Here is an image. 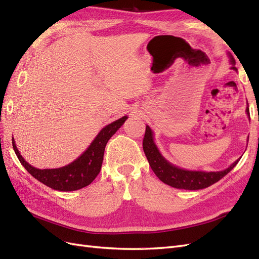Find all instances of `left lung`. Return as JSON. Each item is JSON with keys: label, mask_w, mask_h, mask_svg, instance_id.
Listing matches in <instances>:
<instances>
[{"label": "left lung", "mask_w": 259, "mask_h": 259, "mask_svg": "<svg viewBox=\"0 0 259 259\" xmlns=\"http://www.w3.org/2000/svg\"><path fill=\"white\" fill-rule=\"evenodd\" d=\"M230 62L232 64L231 68L237 71V68L234 67L236 62H234V59L232 57H230ZM246 112L249 115L248 108H246ZM143 148L148 159L149 165L151 166L154 174L158 176L161 182L170 187L177 188V189L185 190L204 189V188H207L217 183L218 180H221L223 177L228 174L237 165L240 160H237L228 168L221 171H201L179 168L163 158L159 149L156 148L153 142V133L148 125L146 126Z\"/></svg>", "instance_id": "left-lung-1"}]
</instances>
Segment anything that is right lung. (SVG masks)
Listing matches in <instances>:
<instances>
[{
	"instance_id": "right-lung-1",
	"label": "right lung",
	"mask_w": 259,
	"mask_h": 259,
	"mask_svg": "<svg viewBox=\"0 0 259 259\" xmlns=\"http://www.w3.org/2000/svg\"><path fill=\"white\" fill-rule=\"evenodd\" d=\"M126 119L127 116L125 115L121 117V119L107 125L106 127L99 132V134L93 140L91 146L86 149L79 158L74 160L72 163L68 164V165L59 168H35L32 165H30L20 155L16 145H15L14 138H12L13 148L20 163L29 171V174L32 175L40 183L52 188L54 190H79L89 186L99 174L108 140L115 134V132L122 126Z\"/></svg>"
}]
</instances>
